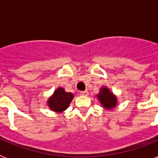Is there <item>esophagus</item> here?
<instances>
[{
	"label": "esophagus",
	"mask_w": 158,
	"mask_h": 158,
	"mask_svg": "<svg viewBox=\"0 0 158 158\" xmlns=\"http://www.w3.org/2000/svg\"><path fill=\"white\" fill-rule=\"evenodd\" d=\"M89 94V92L88 91H81L80 92V95H83V96H87Z\"/></svg>",
	"instance_id": "esophagus-1"
}]
</instances>
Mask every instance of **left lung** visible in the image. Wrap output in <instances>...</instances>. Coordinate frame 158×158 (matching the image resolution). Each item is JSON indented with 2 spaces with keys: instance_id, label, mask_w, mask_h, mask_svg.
Here are the masks:
<instances>
[{
  "instance_id": "8db88e82",
  "label": "left lung",
  "mask_w": 158,
  "mask_h": 158,
  "mask_svg": "<svg viewBox=\"0 0 158 158\" xmlns=\"http://www.w3.org/2000/svg\"><path fill=\"white\" fill-rule=\"evenodd\" d=\"M98 99L102 104V106L107 110L114 108L116 106V97L109 90L108 88L103 87L98 94Z\"/></svg>"
}]
</instances>
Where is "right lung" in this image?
<instances>
[{
	"mask_svg": "<svg viewBox=\"0 0 158 158\" xmlns=\"http://www.w3.org/2000/svg\"><path fill=\"white\" fill-rule=\"evenodd\" d=\"M73 98L72 93H68L63 88H58L49 98L48 105L53 111L62 112L69 107Z\"/></svg>",
	"mask_w": 158,
	"mask_h": 158,
	"instance_id": "add662e5",
	"label": "right lung"
}]
</instances>
